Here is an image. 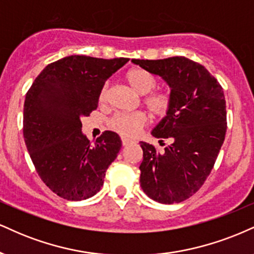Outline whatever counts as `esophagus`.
Wrapping results in <instances>:
<instances>
[{
  "instance_id": "esophagus-1",
  "label": "esophagus",
  "mask_w": 254,
  "mask_h": 254,
  "mask_svg": "<svg viewBox=\"0 0 254 254\" xmlns=\"http://www.w3.org/2000/svg\"><path fill=\"white\" fill-rule=\"evenodd\" d=\"M121 141H122V145H124V146H127V145H129L130 142H132V140H130V139H127V138H125V136H122V138H121Z\"/></svg>"
}]
</instances>
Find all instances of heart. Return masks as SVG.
<instances>
[{"mask_svg":"<svg viewBox=\"0 0 254 254\" xmlns=\"http://www.w3.org/2000/svg\"><path fill=\"white\" fill-rule=\"evenodd\" d=\"M127 83L134 91L142 96V103L147 108L151 115L154 118H165L172 108V95L169 91L157 90V79L153 74L144 70V68L134 67L126 72ZM108 96V83H104L98 92V102L101 104L106 103ZM147 121V118L142 112L134 113H118L109 120V127L113 130L121 134L125 138H132L138 133Z\"/></svg>","mask_w":254,"mask_h":254,"instance_id":"heart-1","label":"heart"}]
</instances>
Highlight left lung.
<instances>
[{
	"label": "left lung",
	"mask_w": 254,
	"mask_h": 254,
	"mask_svg": "<svg viewBox=\"0 0 254 254\" xmlns=\"http://www.w3.org/2000/svg\"><path fill=\"white\" fill-rule=\"evenodd\" d=\"M132 62L166 80L174 100L169 114L152 130L160 142L169 139L171 145L158 152L153 145L140 141V186L159 203H180L203 186L225 141L227 113L222 86L203 65L186 57Z\"/></svg>",
	"instance_id": "8db88e82"
}]
</instances>
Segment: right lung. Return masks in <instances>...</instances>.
I'll list each match as a JSON object with an SVG mask.
<instances>
[{"label":"right lung","instance_id":"1","mask_svg":"<svg viewBox=\"0 0 254 254\" xmlns=\"http://www.w3.org/2000/svg\"><path fill=\"white\" fill-rule=\"evenodd\" d=\"M128 61L65 57L47 65L27 91L25 144L39 177L59 197L86 199L103 186L121 148L120 136L106 130L91 144L80 118L97 108L104 82Z\"/></svg>","mask_w":254,"mask_h":254}]
</instances>
